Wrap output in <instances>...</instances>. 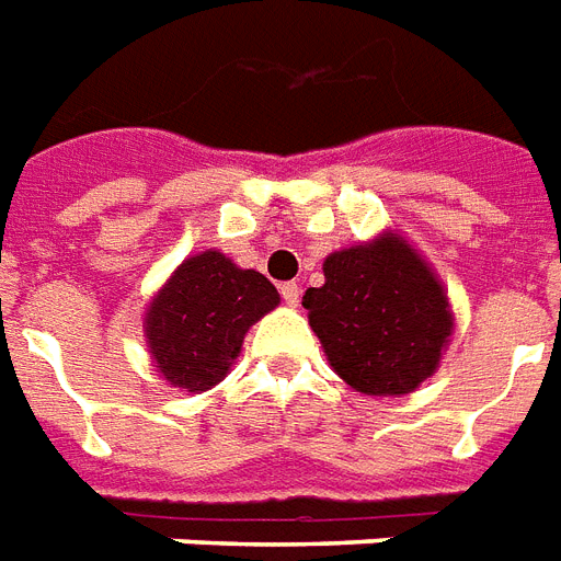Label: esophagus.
Listing matches in <instances>:
<instances>
[{
	"mask_svg": "<svg viewBox=\"0 0 561 561\" xmlns=\"http://www.w3.org/2000/svg\"><path fill=\"white\" fill-rule=\"evenodd\" d=\"M279 290H282V299H285V306H290V308L299 306V297H302V290H299L297 282H285Z\"/></svg>",
	"mask_w": 561,
	"mask_h": 561,
	"instance_id": "obj_1",
	"label": "esophagus"
}]
</instances>
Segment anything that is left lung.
<instances>
[{"label": "left lung", "instance_id": "left-lung-1", "mask_svg": "<svg viewBox=\"0 0 561 561\" xmlns=\"http://www.w3.org/2000/svg\"><path fill=\"white\" fill-rule=\"evenodd\" d=\"M323 276L302 306L352 390L396 399L439 369L454 332L448 290L399 229L329 253Z\"/></svg>", "mask_w": 561, "mask_h": 561}]
</instances>
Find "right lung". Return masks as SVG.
<instances>
[{
  "label": "right lung",
  "mask_w": 561,
  "mask_h": 561,
  "mask_svg": "<svg viewBox=\"0 0 561 561\" xmlns=\"http://www.w3.org/2000/svg\"><path fill=\"white\" fill-rule=\"evenodd\" d=\"M279 306V290L259 271L220 250L178 264L145 308V343L162 381L206 392L227 378L244 334Z\"/></svg>",
  "instance_id": "add662e5"
}]
</instances>
